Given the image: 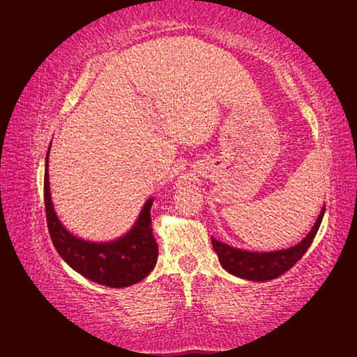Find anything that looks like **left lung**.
Returning <instances> with one entry per match:
<instances>
[{"label":"left lung","instance_id":"left-lung-1","mask_svg":"<svg viewBox=\"0 0 357 357\" xmlns=\"http://www.w3.org/2000/svg\"><path fill=\"white\" fill-rule=\"evenodd\" d=\"M325 213V208H322L319 218L314 224V227L310 231L305 239L299 242L298 245L291 248L280 250V252H271V253H252L244 252V250L233 248L227 244H222L216 239L211 238V244H213L215 252L219 257L222 267L231 273V275L248 279V280H270L282 276L285 271L290 270L293 265L298 262L302 256L305 255L308 247L316 236L319 225L322 222V218Z\"/></svg>","mask_w":357,"mask_h":357}]
</instances>
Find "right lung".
<instances>
[{
  "label": "right lung",
  "mask_w": 357,
  "mask_h": 357,
  "mask_svg": "<svg viewBox=\"0 0 357 357\" xmlns=\"http://www.w3.org/2000/svg\"><path fill=\"white\" fill-rule=\"evenodd\" d=\"M44 174V204L50 239L59 256L79 275L96 284L123 288L139 282L153 270L158 259V244L151 231L149 199L133 229L116 241L96 244L78 239L58 221L49 190V153Z\"/></svg>",
  "instance_id": "obj_1"
}]
</instances>
